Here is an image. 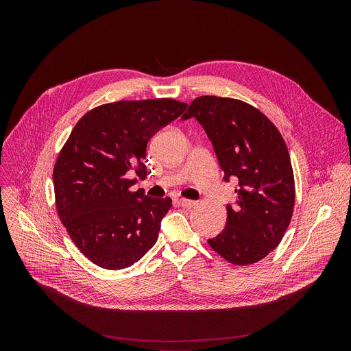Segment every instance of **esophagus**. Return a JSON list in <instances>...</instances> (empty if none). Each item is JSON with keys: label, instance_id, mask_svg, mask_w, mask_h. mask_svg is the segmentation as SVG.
<instances>
[{"label": "esophagus", "instance_id": "1", "mask_svg": "<svg viewBox=\"0 0 351 351\" xmlns=\"http://www.w3.org/2000/svg\"><path fill=\"white\" fill-rule=\"evenodd\" d=\"M176 202L179 206H182L184 208H191L195 206V202H193V199H187V198H178Z\"/></svg>", "mask_w": 351, "mask_h": 351}]
</instances>
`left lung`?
<instances>
[{"label":"left lung","mask_w":351,"mask_h":351,"mask_svg":"<svg viewBox=\"0 0 351 351\" xmlns=\"http://www.w3.org/2000/svg\"><path fill=\"white\" fill-rule=\"evenodd\" d=\"M195 118L213 143L223 180L236 178L225 229L208 239L234 265L254 264L280 243L294 208V176L283 137L257 108L239 99L197 97L182 119Z\"/></svg>","instance_id":"8db88e82"}]
</instances>
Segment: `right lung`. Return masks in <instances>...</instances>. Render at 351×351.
<instances>
[{
	"label": "right lung",
	"mask_w": 351,
	"mask_h": 351,
	"mask_svg": "<svg viewBox=\"0 0 351 351\" xmlns=\"http://www.w3.org/2000/svg\"><path fill=\"white\" fill-rule=\"evenodd\" d=\"M186 108L172 98L117 101L88 111L73 128L54 167L56 204L93 264L123 269L156 244L172 199L132 191L136 179L128 175L147 176L148 140Z\"/></svg>",
	"instance_id": "right-lung-1"
}]
</instances>
